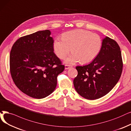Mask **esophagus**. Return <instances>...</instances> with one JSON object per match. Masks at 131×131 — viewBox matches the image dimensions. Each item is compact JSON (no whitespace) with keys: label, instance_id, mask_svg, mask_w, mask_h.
<instances>
[{"label":"esophagus","instance_id":"34e87169","mask_svg":"<svg viewBox=\"0 0 131 131\" xmlns=\"http://www.w3.org/2000/svg\"><path fill=\"white\" fill-rule=\"evenodd\" d=\"M71 67H72V66H70V65L66 64V65H65V69H69L70 68H71Z\"/></svg>","mask_w":131,"mask_h":131}]
</instances>
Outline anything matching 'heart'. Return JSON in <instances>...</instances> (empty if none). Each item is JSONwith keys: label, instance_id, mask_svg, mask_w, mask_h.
Segmentation results:
<instances>
[{"label": "heart", "instance_id": "heart-1", "mask_svg": "<svg viewBox=\"0 0 131 131\" xmlns=\"http://www.w3.org/2000/svg\"><path fill=\"white\" fill-rule=\"evenodd\" d=\"M102 47V39L97 34L84 29H77L63 34L62 39L56 38L53 43L56 55L64 59L71 51L72 54L66 59L67 63L80 61L85 64L95 60Z\"/></svg>", "mask_w": 131, "mask_h": 131}]
</instances>
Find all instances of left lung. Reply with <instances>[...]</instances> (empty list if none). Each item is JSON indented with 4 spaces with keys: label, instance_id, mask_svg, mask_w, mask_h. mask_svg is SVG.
Returning a JSON list of instances; mask_svg holds the SVG:
<instances>
[{
    "label": "left lung",
    "instance_id": "8db88e82",
    "mask_svg": "<svg viewBox=\"0 0 131 131\" xmlns=\"http://www.w3.org/2000/svg\"><path fill=\"white\" fill-rule=\"evenodd\" d=\"M123 63L117 42L108 37L103 40L100 53L90 64L77 66L74 85L77 93L89 100L106 95L121 76Z\"/></svg>",
    "mask_w": 131,
    "mask_h": 131
}]
</instances>
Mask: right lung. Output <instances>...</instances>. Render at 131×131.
<instances>
[{"mask_svg":"<svg viewBox=\"0 0 131 131\" xmlns=\"http://www.w3.org/2000/svg\"><path fill=\"white\" fill-rule=\"evenodd\" d=\"M49 30H41L18 39L9 56V70L19 89L31 97L41 99L55 89L57 77L64 69L54 53Z\"/></svg>","mask_w":131,"mask_h":131,"instance_id":"add662e5","label":"right lung"}]
</instances>
